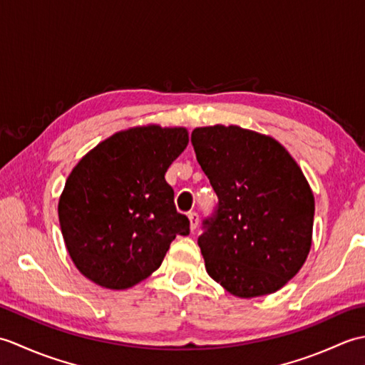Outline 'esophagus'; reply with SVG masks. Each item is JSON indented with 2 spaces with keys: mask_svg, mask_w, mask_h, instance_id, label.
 Here are the masks:
<instances>
[{
  "mask_svg": "<svg viewBox=\"0 0 365 365\" xmlns=\"http://www.w3.org/2000/svg\"><path fill=\"white\" fill-rule=\"evenodd\" d=\"M188 221H190V230H191V232H195V230H196V227H197V222H199V216H197V213H195V212H190V213H188Z\"/></svg>",
  "mask_w": 365,
  "mask_h": 365,
  "instance_id": "obj_1",
  "label": "esophagus"
}]
</instances>
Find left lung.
Returning a JSON list of instances; mask_svg holds the SVG:
<instances>
[{"label": "left lung", "mask_w": 365, "mask_h": 365, "mask_svg": "<svg viewBox=\"0 0 365 365\" xmlns=\"http://www.w3.org/2000/svg\"><path fill=\"white\" fill-rule=\"evenodd\" d=\"M191 143L220 200L197 240L208 276L238 298L281 290L312 246L315 200L298 163L238 125L197 127Z\"/></svg>", "instance_id": "8db88e82"}]
</instances>
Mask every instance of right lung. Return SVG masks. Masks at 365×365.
I'll use <instances>...</instances> for the list:
<instances>
[{"instance_id": "right-lung-1", "label": "right lung", "mask_w": 365, "mask_h": 365, "mask_svg": "<svg viewBox=\"0 0 365 365\" xmlns=\"http://www.w3.org/2000/svg\"><path fill=\"white\" fill-rule=\"evenodd\" d=\"M185 127L158 123L115 131L76 163L58 202L73 265L110 290L158 269L177 235L190 234L165 174L188 145Z\"/></svg>"}]
</instances>
